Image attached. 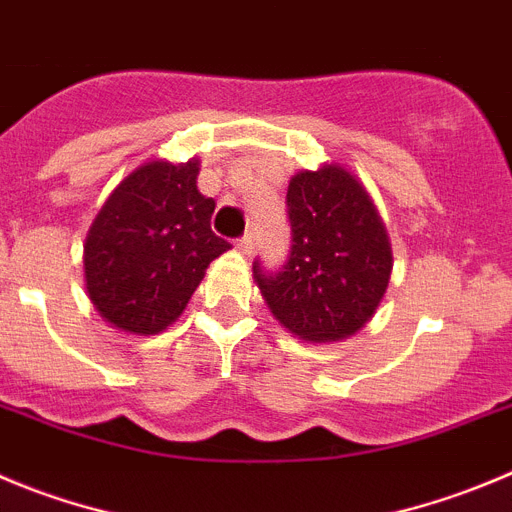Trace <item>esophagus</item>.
I'll list each match as a JSON object with an SVG mask.
<instances>
[{
  "mask_svg": "<svg viewBox=\"0 0 512 512\" xmlns=\"http://www.w3.org/2000/svg\"><path fill=\"white\" fill-rule=\"evenodd\" d=\"M237 250H240L245 257H250L252 252H255V234L247 232L245 237H240V242H237Z\"/></svg>",
  "mask_w": 512,
  "mask_h": 512,
  "instance_id": "34e87169",
  "label": "esophagus"
}]
</instances>
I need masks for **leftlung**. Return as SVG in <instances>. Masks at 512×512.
Segmentation results:
<instances>
[{
	"mask_svg": "<svg viewBox=\"0 0 512 512\" xmlns=\"http://www.w3.org/2000/svg\"><path fill=\"white\" fill-rule=\"evenodd\" d=\"M290 252L278 272L252 265L267 308L293 336L331 343L353 336L379 308L391 245L369 191L343 166L298 171L288 186Z\"/></svg>",
	"mask_w": 512,
	"mask_h": 512,
	"instance_id": "1",
	"label": "left lung"
}]
</instances>
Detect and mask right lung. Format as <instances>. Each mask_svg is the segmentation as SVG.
Instances as JSON below:
<instances>
[{
	"instance_id": "1",
	"label": "right lung",
	"mask_w": 512,
	"mask_h": 512,
	"mask_svg": "<svg viewBox=\"0 0 512 512\" xmlns=\"http://www.w3.org/2000/svg\"><path fill=\"white\" fill-rule=\"evenodd\" d=\"M199 161H148L116 186L85 240V285L113 328L154 336L184 313L209 262L229 250L212 232L214 199Z\"/></svg>"
}]
</instances>
